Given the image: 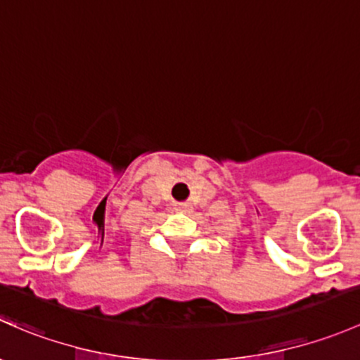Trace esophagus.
<instances>
[{"label": "esophagus", "instance_id": "obj_1", "mask_svg": "<svg viewBox=\"0 0 360 360\" xmlns=\"http://www.w3.org/2000/svg\"><path fill=\"white\" fill-rule=\"evenodd\" d=\"M176 207H179L180 211H191L192 206L188 205V202H180V205H176Z\"/></svg>", "mask_w": 360, "mask_h": 360}]
</instances>
